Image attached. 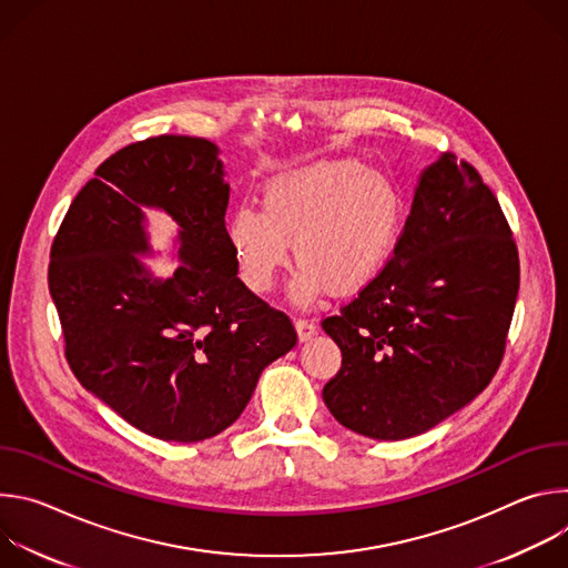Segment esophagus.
<instances>
[{
    "instance_id": "1",
    "label": "esophagus",
    "mask_w": 568,
    "mask_h": 568,
    "mask_svg": "<svg viewBox=\"0 0 568 568\" xmlns=\"http://www.w3.org/2000/svg\"><path fill=\"white\" fill-rule=\"evenodd\" d=\"M294 328H296L298 342H307L310 337L316 335V323H314V321H307V318H296V321H294Z\"/></svg>"
}]
</instances>
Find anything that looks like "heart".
<instances>
[{
    "mask_svg": "<svg viewBox=\"0 0 568 568\" xmlns=\"http://www.w3.org/2000/svg\"><path fill=\"white\" fill-rule=\"evenodd\" d=\"M402 222L397 184L355 159H326L272 178L261 211L240 206L224 220V237L240 281L256 294L274 290L292 254L296 305L323 292L355 296L386 267Z\"/></svg>",
    "mask_w": 568,
    "mask_h": 568,
    "instance_id": "obj_1",
    "label": "heart"
}]
</instances>
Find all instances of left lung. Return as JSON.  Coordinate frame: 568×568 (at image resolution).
Here are the masks:
<instances>
[{
    "label": "left lung",
    "mask_w": 568,
    "mask_h": 568,
    "mask_svg": "<svg viewBox=\"0 0 568 568\" xmlns=\"http://www.w3.org/2000/svg\"><path fill=\"white\" fill-rule=\"evenodd\" d=\"M517 292L519 256L495 193L443 152L418 178L384 272L321 323L342 351L323 402L375 440L434 429L495 377Z\"/></svg>",
    "instance_id": "left-lung-1"
}]
</instances>
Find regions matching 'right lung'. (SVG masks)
Masks as SVG:
<instances>
[{"label":"right lung","instance_id":"1","mask_svg":"<svg viewBox=\"0 0 568 568\" xmlns=\"http://www.w3.org/2000/svg\"><path fill=\"white\" fill-rule=\"evenodd\" d=\"M224 175L206 139L132 143L75 195L51 247L49 292L73 375L159 440L197 443L231 427L265 366L296 346L290 318L237 278ZM145 210L179 226L171 277L140 263L153 253Z\"/></svg>","mask_w":568,"mask_h":568}]
</instances>
